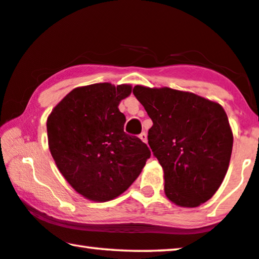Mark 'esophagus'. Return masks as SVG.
<instances>
[{
    "label": "esophagus",
    "mask_w": 259,
    "mask_h": 259,
    "mask_svg": "<svg viewBox=\"0 0 259 259\" xmlns=\"http://www.w3.org/2000/svg\"><path fill=\"white\" fill-rule=\"evenodd\" d=\"M139 138L141 139V141H144V143H147V134L145 133V132L140 133L139 134Z\"/></svg>",
    "instance_id": "34e87169"
}]
</instances>
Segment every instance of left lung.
<instances>
[{"label": "left lung", "mask_w": 259, "mask_h": 259, "mask_svg": "<svg viewBox=\"0 0 259 259\" xmlns=\"http://www.w3.org/2000/svg\"><path fill=\"white\" fill-rule=\"evenodd\" d=\"M133 94L153 121L148 145L164 169L172 203L196 207L219 189L228 172L233 136L217 102L172 88L136 86Z\"/></svg>", "instance_id": "left-lung-1"}]
</instances>
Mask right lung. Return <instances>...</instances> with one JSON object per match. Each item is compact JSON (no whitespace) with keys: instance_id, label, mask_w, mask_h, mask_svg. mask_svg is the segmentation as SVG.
I'll return each mask as SVG.
<instances>
[{"instance_id":"add662e5","label":"right lung","mask_w":259,"mask_h":259,"mask_svg":"<svg viewBox=\"0 0 259 259\" xmlns=\"http://www.w3.org/2000/svg\"><path fill=\"white\" fill-rule=\"evenodd\" d=\"M130 84L94 83L66 95L47 119L48 145L55 164L81 196L114 199L128 189L151 157L147 145L123 131L119 102Z\"/></svg>"}]
</instances>
